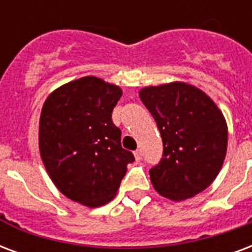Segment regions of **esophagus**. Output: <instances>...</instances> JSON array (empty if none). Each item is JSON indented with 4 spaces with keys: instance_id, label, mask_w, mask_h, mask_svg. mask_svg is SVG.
Here are the masks:
<instances>
[{
    "instance_id": "obj_1",
    "label": "esophagus",
    "mask_w": 252,
    "mask_h": 252,
    "mask_svg": "<svg viewBox=\"0 0 252 252\" xmlns=\"http://www.w3.org/2000/svg\"><path fill=\"white\" fill-rule=\"evenodd\" d=\"M134 158H136V161H140L141 160V151H139V149H137V151H134Z\"/></svg>"
}]
</instances>
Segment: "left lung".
<instances>
[{"instance_id": "left-lung-1", "label": "left lung", "mask_w": 252, "mask_h": 252, "mask_svg": "<svg viewBox=\"0 0 252 252\" xmlns=\"http://www.w3.org/2000/svg\"><path fill=\"white\" fill-rule=\"evenodd\" d=\"M140 99L156 120L162 158L149 170L157 193L184 201L205 190L218 176L227 149V126L216 103L182 82L145 87Z\"/></svg>"}]
</instances>
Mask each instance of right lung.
Masks as SVG:
<instances>
[{
	"mask_svg": "<svg viewBox=\"0 0 252 252\" xmlns=\"http://www.w3.org/2000/svg\"><path fill=\"white\" fill-rule=\"evenodd\" d=\"M123 91L95 76L63 84L46 99L39 119V152L58 189L88 207L109 202L133 162L122 147L112 111Z\"/></svg>",
	"mask_w": 252,
	"mask_h": 252,
	"instance_id": "obj_1",
	"label": "right lung"
}]
</instances>
